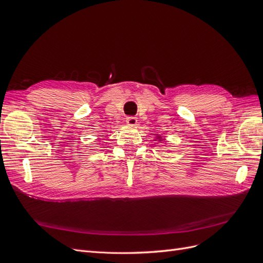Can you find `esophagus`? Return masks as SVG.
Listing matches in <instances>:
<instances>
[{
	"label": "esophagus",
	"mask_w": 263,
	"mask_h": 263,
	"mask_svg": "<svg viewBox=\"0 0 263 263\" xmlns=\"http://www.w3.org/2000/svg\"><path fill=\"white\" fill-rule=\"evenodd\" d=\"M137 118L136 117H133V116H130V117H127L126 118V123H127V125H129V126H136L137 125Z\"/></svg>",
	"instance_id": "1"
}]
</instances>
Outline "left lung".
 I'll use <instances>...</instances> for the list:
<instances>
[{
  "label": "left lung",
  "instance_id": "left-lung-1",
  "mask_svg": "<svg viewBox=\"0 0 263 263\" xmlns=\"http://www.w3.org/2000/svg\"><path fill=\"white\" fill-rule=\"evenodd\" d=\"M157 139H158L159 141H162V140H163V138H162L161 136H157Z\"/></svg>",
  "mask_w": 263,
  "mask_h": 263
}]
</instances>
